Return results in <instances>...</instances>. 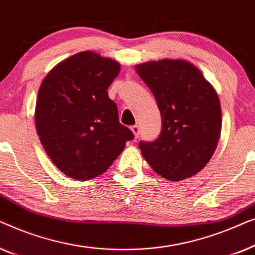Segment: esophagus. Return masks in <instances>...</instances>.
I'll return each mask as SVG.
<instances>
[{
    "mask_svg": "<svg viewBox=\"0 0 255 255\" xmlns=\"http://www.w3.org/2000/svg\"><path fill=\"white\" fill-rule=\"evenodd\" d=\"M131 130L133 132L135 138H138L139 135H140V128H139V125H133V127H131Z\"/></svg>",
    "mask_w": 255,
    "mask_h": 255,
    "instance_id": "esophagus-1",
    "label": "esophagus"
}]
</instances>
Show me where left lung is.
I'll use <instances>...</instances> for the list:
<instances>
[{
  "label": "left lung",
  "mask_w": 255,
  "mask_h": 255,
  "mask_svg": "<svg viewBox=\"0 0 255 255\" xmlns=\"http://www.w3.org/2000/svg\"><path fill=\"white\" fill-rule=\"evenodd\" d=\"M155 97L161 133L140 141L144 159L169 181L191 177L205 167L217 147L222 109L217 93L200 69L182 59H162L135 66Z\"/></svg>",
  "instance_id": "left-lung-1"
}]
</instances>
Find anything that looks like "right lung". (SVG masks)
Wrapping results in <instances>:
<instances>
[{"mask_svg":"<svg viewBox=\"0 0 255 255\" xmlns=\"http://www.w3.org/2000/svg\"><path fill=\"white\" fill-rule=\"evenodd\" d=\"M120 69L116 60L85 51L59 62L41 82L37 133L52 162L72 179L104 173L134 138L108 96Z\"/></svg>","mask_w":255,"mask_h":255,"instance_id":"obj_1","label":"right lung"}]
</instances>
